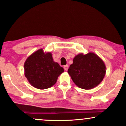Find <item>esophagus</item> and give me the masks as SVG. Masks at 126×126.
<instances>
[{
  "instance_id": "1",
  "label": "esophagus",
  "mask_w": 126,
  "mask_h": 126,
  "mask_svg": "<svg viewBox=\"0 0 126 126\" xmlns=\"http://www.w3.org/2000/svg\"><path fill=\"white\" fill-rule=\"evenodd\" d=\"M63 68H64V70L67 71L68 70V65H65V66H64V67H63Z\"/></svg>"
}]
</instances>
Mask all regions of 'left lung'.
<instances>
[{"label": "left lung", "mask_w": 126, "mask_h": 126, "mask_svg": "<svg viewBox=\"0 0 126 126\" xmlns=\"http://www.w3.org/2000/svg\"><path fill=\"white\" fill-rule=\"evenodd\" d=\"M68 73L75 84L83 89H91L97 86L103 80L106 66L97 54L92 52L76 55Z\"/></svg>", "instance_id": "left-lung-1"}]
</instances>
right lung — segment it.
<instances>
[{
  "label": "right lung",
  "mask_w": 126,
  "mask_h": 126,
  "mask_svg": "<svg viewBox=\"0 0 126 126\" xmlns=\"http://www.w3.org/2000/svg\"><path fill=\"white\" fill-rule=\"evenodd\" d=\"M63 72V68L54 62L51 53L43 48L34 52L24 63L25 77L32 86L39 89L53 86Z\"/></svg>",
  "instance_id": "1"
}]
</instances>
